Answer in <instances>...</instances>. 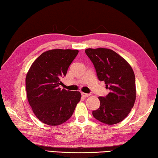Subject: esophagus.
<instances>
[{
    "label": "esophagus",
    "mask_w": 158,
    "mask_h": 158,
    "mask_svg": "<svg viewBox=\"0 0 158 158\" xmlns=\"http://www.w3.org/2000/svg\"><path fill=\"white\" fill-rule=\"evenodd\" d=\"M81 95H82V97H85V98L88 97V96H90V94H86V93H84V92H82Z\"/></svg>",
    "instance_id": "1"
}]
</instances>
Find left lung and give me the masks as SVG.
<instances>
[{
    "instance_id": "obj_1",
    "label": "left lung",
    "mask_w": 158,
    "mask_h": 158,
    "mask_svg": "<svg viewBox=\"0 0 158 158\" xmlns=\"http://www.w3.org/2000/svg\"><path fill=\"white\" fill-rule=\"evenodd\" d=\"M85 53L94 66L98 78L110 93L99 96L100 107L92 112L96 119L108 125L121 122L128 115L136 99L135 77L131 66L111 49L87 48Z\"/></svg>"
}]
</instances>
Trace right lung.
Masks as SVG:
<instances>
[{"label": "right lung", "mask_w": 158, "mask_h": 158, "mask_svg": "<svg viewBox=\"0 0 158 158\" xmlns=\"http://www.w3.org/2000/svg\"><path fill=\"white\" fill-rule=\"evenodd\" d=\"M78 51L53 49L43 52L30 66L26 77L27 98L36 117L49 126H59L70 118L81 101L80 92L61 89V77Z\"/></svg>", "instance_id": "right-lung-1"}]
</instances>
